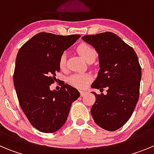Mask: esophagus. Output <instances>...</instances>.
Segmentation results:
<instances>
[{"instance_id":"1","label":"esophagus","mask_w":154,"mask_h":154,"mask_svg":"<svg viewBox=\"0 0 154 154\" xmlns=\"http://www.w3.org/2000/svg\"><path fill=\"white\" fill-rule=\"evenodd\" d=\"M85 93H86V92H85V91H82V90L80 91V94H81V96H83Z\"/></svg>"}]
</instances>
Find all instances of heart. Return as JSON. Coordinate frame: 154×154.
I'll use <instances>...</instances> for the list:
<instances>
[{
    "instance_id": "1",
    "label": "heart",
    "mask_w": 154,
    "mask_h": 154,
    "mask_svg": "<svg viewBox=\"0 0 154 154\" xmlns=\"http://www.w3.org/2000/svg\"><path fill=\"white\" fill-rule=\"evenodd\" d=\"M78 52L79 53L80 56L83 58L86 62L90 58L96 57V50L93 48L88 44H82L79 46ZM66 62V53H62V55L59 58V66L60 68L63 69ZM68 82L70 85L76 87V88H80L82 89L87 85L89 81L91 80V76L86 73H75V74L71 75L68 77Z\"/></svg>"
}]
</instances>
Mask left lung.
I'll return each mask as SVG.
<instances>
[{"label": "left lung", "mask_w": 154, "mask_h": 154, "mask_svg": "<svg viewBox=\"0 0 154 154\" xmlns=\"http://www.w3.org/2000/svg\"><path fill=\"white\" fill-rule=\"evenodd\" d=\"M99 55V70L92 89L107 93L96 96L91 108L95 123L108 131H115L129 120L140 95L141 68L135 51L111 32L85 35L82 38Z\"/></svg>", "instance_id": "obj_1"}]
</instances>
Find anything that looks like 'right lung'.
Here are the masks:
<instances>
[{"instance_id": "right-lung-1", "label": "right lung", "mask_w": 154, "mask_h": 154, "mask_svg": "<svg viewBox=\"0 0 154 154\" xmlns=\"http://www.w3.org/2000/svg\"><path fill=\"white\" fill-rule=\"evenodd\" d=\"M80 37L42 32L23 45L17 53L14 84L19 104L31 124L42 133L59 130L66 122L72 103L80 96L68 84L58 91L50 89L55 72L60 70V56Z\"/></svg>"}]
</instances>
